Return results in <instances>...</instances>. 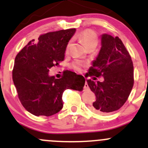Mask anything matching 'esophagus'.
<instances>
[{"label": "esophagus", "instance_id": "34e87169", "mask_svg": "<svg viewBox=\"0 0 148 148\" xmlns=\"http://www.w3.org/2000/svg\"><path fill=\"white\" fill-rule=\"evenodd\" d=\"M89 90V86L87 84V82H86L85 84H84V91H86V90Z\"/></svg>", "mask_w": 148, "mask_h": 148}]
</instances>
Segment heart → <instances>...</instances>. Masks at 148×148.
I'll return each mask as SVG.
<instances>
[{
	"instance_id": "obj_1",
	"label": "heart",
	"mask_w": 148,
	"mask_h": 148,
	"mask_svg": "<svg viewBox=\"0 0 148 148\" xmlns=\"http://www.w3.org/2000/svg\"><path fill=\"white\" fill-rule=\"evenodd\" d=\"M79 38L83 42V44H84L86 48H88L90 46L96 47L97 43H98V39H97V34L92 30H84V32H82L79 35ZM81 66L82 64L79 62H77L74 65V69L76 70H77V71H79L81 69Z\"/></svg>"
}]
</instances>
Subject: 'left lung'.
I'll return each mask as SVG.
<instances>
[{"label":"left lung","instance_id":"1","mask_svg":"<svg viewBox=\"0 0 148 148\" xmlns=\"http://www.w3.org/2000/svg\"><path fill=\"white\" fill-rule=\"evenodd\" d=\"M87 74L97 77L103 76L104 78L102 82L87 80L96 96L91 106L93 111L110 114L125 103L134 84V67L121 39L108 34H102L101 48Z\"/></svg>","mask_w":148,"mask_h":148}]
</instances>
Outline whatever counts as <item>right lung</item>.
<instances>
[{"mask_svg": "<svg viewBox=\"0 0 148 148\" xmlns=\"http://www.w3.org/2000/svg\"><path fill=\"white\" fill-rule=\"evenodd\" d=\"M75 32L76 29H69L42 34L38 42L29 41L16 56L13 81L21 104L33 115L57 114L63 108L64 90H83V76L65 71L62 78L56 79L48 73L64 60L68 42Z\"/></svg>", "mask_w": 148, "mask_h": 148, "instance_id": "1", "label": "right lung"}]
</instances>
